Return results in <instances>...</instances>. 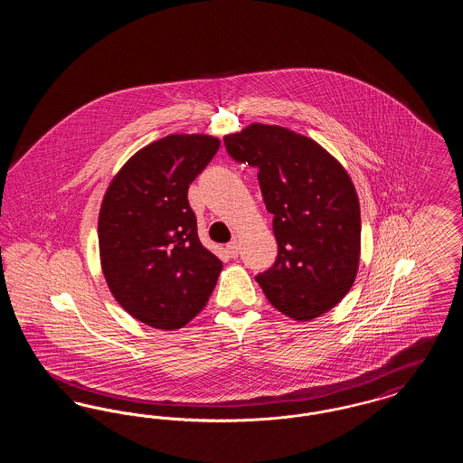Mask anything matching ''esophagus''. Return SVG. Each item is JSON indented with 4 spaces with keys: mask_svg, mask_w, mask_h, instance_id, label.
Returning a JSON list of instances; mask_svg holds the SVG:
<instances>
[{
    "mask_svg": "<svg viewBox=\"0 0 463 463\" xmlns=\"http://www.w3.org/2000/svg\"><path fill=\"white\" fill-rule=\"evenodd\" d=\"M227 251H229V255L232 259H236L240 255V242H238V240H232V241L227 244Z\"/></svg>",
    "mask_w": 463,
    "mask_h": 463,
    "instance_id": "obj_1",
    "label": "esophagus"
}]
</instances>
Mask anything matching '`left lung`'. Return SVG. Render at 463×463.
I'll use <instances>...</instances> for the list:
<instances>
[{"instance_id":"1","label":"left lung","mask_w":463,"mask_h":463,"mask_svg":"<svg viewBox=\"0 0 463 463\" xmlns=\"http://www.w3.org/2000/svg\"><path fill=\"white\" fill-rule=\"evenodd\" d=\"M229 156L259 168L274 215V265L255 279L267 300L295 321L335 307L353 288L361 253V212L345 168L317 142L278 125L253 123L223 137Z\"/></svg>"}]
</instances>
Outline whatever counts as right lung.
<instances>
[{
  "instance_id": "add662e5",
  "label": "right lung",
  "mask_w": 463,
  "mask_h": 463,
  "mask_svg": "<svg viewBox=\"0 0 463 463\" xmlns=\"http://www.w3.org/2000/svg\"><path fill=\"white\" fill-rule=\"evenodd\" d=\"M219 147L210 135L159 138L125 163L102 199L104 278L118 304L147 326H185L217 285L222 262L199 241L187 191Z\"/></svg>"
}]
</instances>
